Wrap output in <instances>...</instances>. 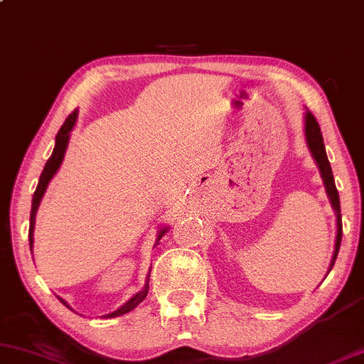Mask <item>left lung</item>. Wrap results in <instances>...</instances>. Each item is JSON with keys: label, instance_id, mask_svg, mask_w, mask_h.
Instances as JSON below:
<instances>
[{"label": "left lung", "instance_id": "1", "mask_svg": "<svg viewBox=\"0 0 364 364\" xmlns=\"http://www.w3.org/2000/svg\"><path fill=\"white\" fill-rule=\"evenodd\" d=\"M304 133H306V141L308 147H310L313 157H315L316 164H318L321 178H323L325 188H327V193L330 202H332L333 210L337 214V240H336V253H333L332 258V265L336 263L337 253H339L341 248V240H342V217H341V202H339V191L336 188V181H333V174H332V168H330V162L327 159V152H325V145H323V136H321L320 132V124L316 121L313 112L308 111L306 112V123H304Z\"/></svg>", "mask_w": 364, "mask_h": 364}]
</instances>
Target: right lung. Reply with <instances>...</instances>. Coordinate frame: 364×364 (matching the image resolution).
<instances>
[{"label":"right lung","mask_w":364,"mask_h":364,"mask_svg":"<svg viewBox=\"0 0 364 364\" xmlns=\"http://www.w3.org/2000/svg\"><path fill=\"white\" fill-rule=\"evenodd\" d=\"M77 116H78V112H77V109H75L72 114H70L68 118H66L65 123H63V127L60 128V132H58L56 145H54V150H53L51 157H49L48 162H46L43 174H41V178H39V185H37L36 191H34V198H32V210H31V228H28V243H31V250H32V243H34V236H32V232H34V223H36L37 207H39L41 198H43L46 188H48L49 181H51V178L54 176V173H56L58 168H60V166H61L63 157H65V150H66V147H68L70 132H72L73 127H75V121H77ZM164 232H166V229H162V231L159 232L157 240H161V237L164 236ZM147 292H149V282L145 284V287L139 292V294L133 296V298L129 299L128 303H124L123 306L119 308V310H116L114 313H111V315H107V316H109V318H112V316H119V315H124V313L132 311L133 308L136 306V304L144 301L145 296H147ZM63 303H65V301H63Z\"/></svg>","instance_id":"right-lung-1"}]
</instances>
